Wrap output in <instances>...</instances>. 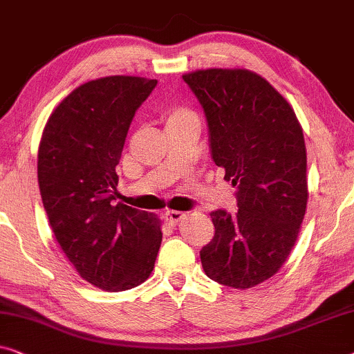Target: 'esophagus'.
<instances>
[{
  "label": "esophagus",
  "instance_id": "esophagus-1",
  "mask_svg": "<svg viewBox=\"0 0 354 354\" xmlns=\"http://www.w3.org/2000/svg\"><path fill=\"white\" fill-rule=\"evenodd\" d=\"M163 218H165V221L170 223V225H178L179 221L184 220V213H181V212H167L165 215H163Z\"/></svg>",
  "mask_w": 354,
  "mask_h": 354
}]
</instances>
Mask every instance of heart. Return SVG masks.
<instances>
[{
    "label": "heart",
    "mask_w": 354,
    "mask_h": 354,
    "mask_svg": "<svg viewBox=\"0 0 354 354\" xmlns=\"http://www.w3.org/2000/svg\"><path fill=\"white\" fill-rule=\"evenodd\" d=\"M163 122L167 128L175 127H201V117L189 106H171L163 112Z\"/></svg>",
    "instance_id": "1"
}]
</instances>
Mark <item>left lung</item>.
Masks as SVG:
<instances>
[{
	"mask_svg": "<svg viewBox=\"0 0 354 354\" xmlns=\"http://www.w3.org/2000/svg\"><path fill=\"white\" fill-rule=\"evenodd\" d=\"M183 78L205 111L213 160L237 186L239 210L210 213L215 236L201 250L202 268L223 286L255 287L287 261L305 218L301 125L287 99L247 68H203Z\"/></svg>",
	"mask_w": 354,
	"mask_h": 354,
	"instance_id": "left-lung-1",
	"label": "left lung"
}]
</instances>
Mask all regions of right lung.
<instances>
[{"instance_id":"right-lung-1","label":"right lung","mask_w":354,"mask_h":354,"mask_svg":"<svg viewBox=\"0 0 354 354\" xmlns=\"http://www.w3.org/2000/svg\"><path fill=\"white\" fill-rule=\"evenodd\" d=\"M157 80L129 75L80 84L49 115L38 184L56 241L84 281L128 290L151 276L162 243L157 215L115 198L129 125Z\"/></svg>"}]
</instances>
